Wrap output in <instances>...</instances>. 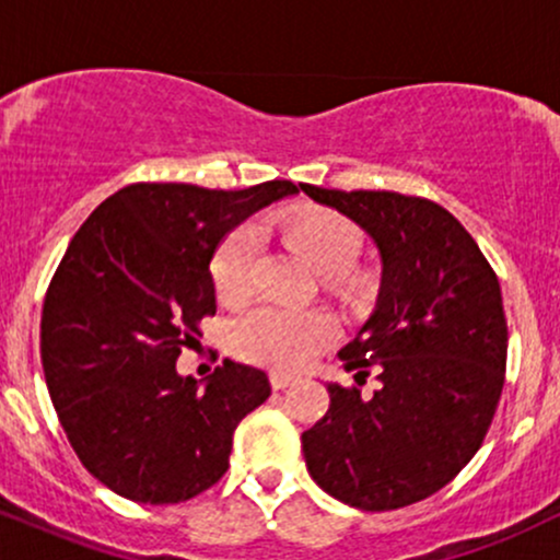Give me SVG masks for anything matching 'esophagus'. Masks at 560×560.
<instances>
[{"label": "esophagus", "instance_id": "1", "mask_svg": "<svg viewBox=\"0 0 560 560\" xmlns=\"http://www.w3.org/2000/svg\"><path fill=\"white\" fill-rule=\"evenodd\" d=\"M294 384V376L292 374H271V387L273 389H287Z\"/></svg>", "mask_w": 560, "mask_h": 560}]
</instances>
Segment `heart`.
<instances>
[{
  "label": "heart",
  "instance_id": "obj_1",
  "mask_svg": "<svg viewBox=\"0 0 560 560\" xmlns=\"http://www.w3.org/2000/svg\"><path fill=\"white\" fill-rule=\"evenodd\" d=\"M287 236L305 258L326 273L331 287L355 284L352 260L361 249V231L345 215L324 208H302L281 221ZM258 262V234L253 226H236L218 244L210 276L218 294L236 300L249 292ZM337 326L329 313L262 302L231 320L229 339L236 355L271 369H302L313 355L331 345Z\"/></svg>",
  "mask_w": 560,
  "mask_h": 560
}]
</instances>
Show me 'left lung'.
<instances>
[{
  "mask_svg": "<svg viewBox=\"0 0 560 560\" xmlns=\"http://www.w3.org/2000/svg\"><path fill=\"white\" fill-rule=\"evenodd\" d=\"M371 236L376 307L339 358L382 387L329 382V410L302 432L311 477L361 511L413 505L453 481L485 442L505 382L508 326L498 276L442 205L397 191L300 184Z\"/></svg>",
  "mask_w": 560,
  "mask_h": 560,
  "instance_id": "8db88e82",
  "label": "left lung"
}]
</instances>
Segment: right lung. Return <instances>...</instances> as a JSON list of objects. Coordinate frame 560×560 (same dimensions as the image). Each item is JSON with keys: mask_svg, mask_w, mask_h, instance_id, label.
I'll return each instance as SVG.
<instances>
[{"mask_svg": "<svg viewBox=\"0 0 560 560\" xmlns=\"http://www.w3.org/2000/svg\"><path fill=\"white\" fill-rule=\"evenodd\" d=\"M298 195L292 182L223 191L131 184L70 240L42 307V365L70 447L133 503H184L226 474L234 429L271 395L260 369L223 361L199 387L182 347L215 313L218 244Z\"/></svg>", "mask_w": 560, "mask_h": 560, "instance_id": "add662e5", "label": "right lung"}]
</instances>
